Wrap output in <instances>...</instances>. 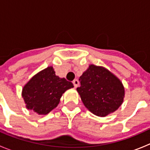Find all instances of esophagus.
I'll return each instance as SVG.
<instances>
[{"instance_id": "1", "label": "esophagus", "mask_w": 150, "mask_h": 150, "mask_svg": "<svg viewBox=\"0 0 150 150\" xmlns=\"http://www.w3.org/2000/svg\"><path fill=\"white\" fill-rule=\"evenodd\" d=\"M73 83H74V86L75 88H77L78 86H79V80L77 79H75L74 80H73Z\"/></svg>"}]
</instances>
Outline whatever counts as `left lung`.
I'll return each mask as SVG.
<instances>
[{"mask_svg":"<svg viewBox=\"0 0 150 150\" xmlns=\"http://www.w3.org/2000/svg\"><path fill=\"white\" fill-rule=\"evenodd\" d=\"M76 91L83 104L94 115L105 117L122 105L125 88L119 78L102 66L90 64L80 77Z\"/></svg>","mask_w":150,"mask_h":150,"instance_id":"1","label":"left lung"}]
</instances>
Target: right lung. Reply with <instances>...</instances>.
Segmentation results:
<instances>
[{"label": "right lung", "mask_w": 150, "mask_h": 150, "mask_svg": "<svg viewBox=\"0 0 150 150\" xmlns=\"http://www.w3.org/2000/svg\"><path fill=\"white\" fill-rule=\"evenodd\" d=\"M71 88L73 83L56 76L50 66L29 79L22 88V96L28 110L46 115L59 105L62 95Z\"/></svg>", "instance_id": "obj_1"}]
</instances>
